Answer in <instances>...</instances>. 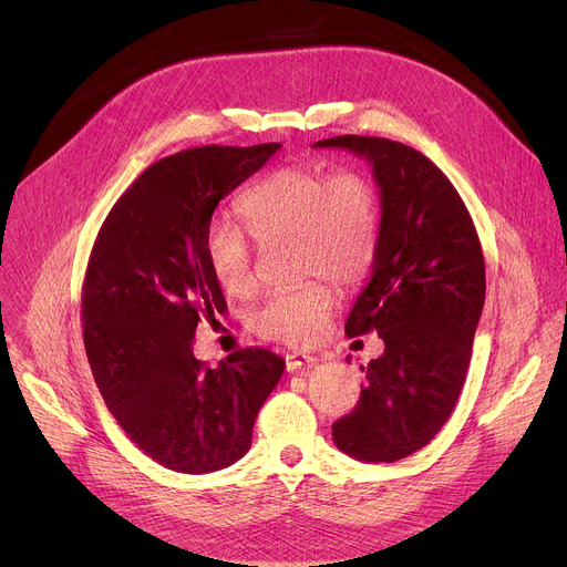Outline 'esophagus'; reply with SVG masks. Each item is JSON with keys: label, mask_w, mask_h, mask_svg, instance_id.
Listing matches in <instances>:
<instances>
[{"label": "esophagus", "mask_w": 567, "mask_h": 567, "mask_svg": "<svg viewBox=\"0 0 567 567\" xmlns=\"http://www.w3.org/2000/svg\"><path fill=\"white\" fill-rule=\"evenodd\" d=\"M313 357L311 354H305V352H291L287 354V372H298V370H305L309 365H313Z\"/></svg>", "instance_id": "34e87169"}]
</instances>
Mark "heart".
Segmentation results:
<instances>
[{
	"label": "heart",
	"instance_id": "heart-1",
	"mask_svg": "<svg viewBox=\"0 0 567 567\" xmlns=\"http://www.w3.org/2000/svg\"><path fill=\"white\" fill-rule=\"evenodd\" d=\"M239 217L262 247L293 241L300 276H326L341 285L361 280L374 262L381 208L374 184L359 171L291 164L274 171L239 199ZM206 265L228 293L256 285L254 249L233 221L217 217L206 230ZM339 302L330 280L267 296L249 316L256 334L309 346L326 334Z\"/></svg>",
	"mask_w": 567,
	"mask_h": 567
}]
</instances>
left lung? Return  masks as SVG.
Listing matches in <instances>:
<instances>
[{
    "instance_id": "left-lung-1",
    "label": "left lung",
    "mask_w": 567,
    "mask_h": 567,
    "mask_svg": "<svg viewBox=\"0 0 567 567\" xmlns=\"http://www.w3.org/2000/svg\"><path fill=\"white\" fill-rule=\"evenodd\" d=\"M313 147L363 156L381 199L372 278L346 334L377 332L357 409L332 426L334 444L361 462H396L426 446L455 409L484 307V258L473 219L422 152L377 136H334Z\"/></svg>"
}]
</instances>
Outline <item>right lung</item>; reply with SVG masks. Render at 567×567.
<instances>
[{"instance_id": "add662e5", "label": "right lung", "mask_w": 567, "mask_h": 567, "mask_svg": "<svg viewBox=\"0 0 567 567\" xmlns=\"http://www.w3.org/2000/svg\"><path fill=\"white\" fill-rule=\"evenodd\" d=\"M280 143L204 145L152 164L114 204L83 285V337L96 385L127 437L179 473L230 466L251 446L285 361L262 348L206 368L193 354L202 316L226 309L206 265L217 204Z\"/></svg>"}]
</instances>
